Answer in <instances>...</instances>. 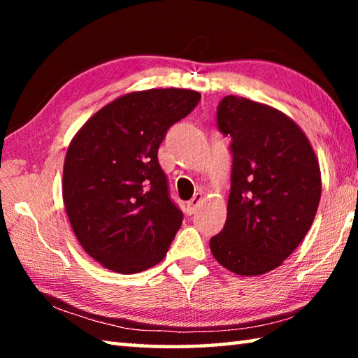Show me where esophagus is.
Wrapping results in <instances>:
<instances>
[{"mask_svg": "<svg viewBox=\"0 0 358 358\" xmlns=\"http://www.w3.org/2000/svg\"><path fill=\"white\" fill-rule=\"evenodd\" d=\"M202 192H197V194H194V197L191 199L189 202L186 203V211H187V215H192L194 211H196V208H197V205L202 202Z\"/></svg>", "mask_w": 358, "mask_h": 358, "instance_id": "34e87169", "label": "esophagus"}]
</instances>
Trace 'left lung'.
<instances>
[{
    "mask_svg": "<svg viewBox=\"0 0 358 358\" xmlns=\"http://www.w3.org/2000/svg\"><path fill=\"white\" fill-rule=\"evenodd\" d=\"M217 128L232 137L227 220L210 240L213 257L240 276L275 270L301 243L322 191L305 132L286 113L241 96L217 107Z\"/></svg>",
    "mask_w": 358,
    "mask_h": 358,
    "instance_id": "1",
    "label": "left lung"
}]
</instances>
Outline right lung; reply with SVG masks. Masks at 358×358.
<instances>
[{
  "label": "right lung",
  "instance_id": "right-lung-1",
  "mask_svg": "<svg viewBox=\"0 0 358 358\" xmlns=\"http://www.w3.org/2000/svg\"><path fill=\"white\" fill-rule=\"evenodd\" d=\"M201 93L151 88L108 102L72 138L63 202L88 256L117 273H138L167 254L183 213L169 197L157 148Z\"/></svg>",
  "mask_w": 358,
  "mask_h": 358
}]
</instances>
